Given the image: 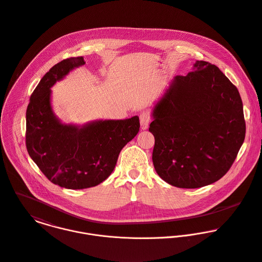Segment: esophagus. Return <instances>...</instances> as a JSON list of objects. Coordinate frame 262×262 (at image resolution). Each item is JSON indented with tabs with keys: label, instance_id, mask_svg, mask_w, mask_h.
<instances>
[{
	"label": "esophagus",
	"instance_id": "esophagus-1",
	"mask_svg": "<svg viewBox=\"0 0 262 262\" xmlns=\"http://www.w3.org/2000/svg\"><path fill=\"white\" fill-rule=\"evenodd\" d=\"M139 119H140V125H141V128L142 129H146L151 121V118L149 116V113L148 112H142L139 116Z\"/></svg>",
	"mask_w": 262,
	"mask_h": 262
}]
</instances>
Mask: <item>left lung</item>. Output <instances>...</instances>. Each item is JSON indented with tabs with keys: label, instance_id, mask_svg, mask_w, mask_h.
<instances>
[{
	"label": "left lung",
	"instance_id": "1",
	"mask_svg": "<svg viewBox=\"0 0 262 262\" xmlns=\"http://www.w3.org/2000/svg\"><path fill=\"white\" fill-rule=\"evenodd\" d=\"M151 116L155 169L178 188H200L220 180L245 139L240 93L208 62L196 61L192 72L176 76Z\"/></svg>",
	"mask_w": 262,
	"mask_h": 262
}]
</instances>
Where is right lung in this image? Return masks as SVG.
Here are the masks:
<instances>
[{
	"instance_id": "obj_1",
	"label": "right lung",
	"mask_w": 262,
	"mask_h": 262,
	"mask_svg": "<svg viewBox=\"0 0 262 262\" xmlns=\"http://www.w3.org/2000/svg\"><path fill=\"white\" fill-rule=\"evenodd\" d=\"M83 57L69 58L50 69L30 96L26 111V147L32 161L54 184L85 189L114 171L122 148L138 133L139 118L95 120L82 126L64 124L55 115L51 88L75 68Z\"/></svg>"
}]
</instances>
